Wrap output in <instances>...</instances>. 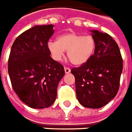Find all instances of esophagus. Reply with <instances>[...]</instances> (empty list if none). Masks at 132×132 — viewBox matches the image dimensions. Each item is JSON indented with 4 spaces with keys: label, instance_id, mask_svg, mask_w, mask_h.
<instances>
[{
    "label": "esophagus",
    "instance_id": "34e87169",
    "mask_svg": "<svg viewBox=\"0 0 132 132\" xmlns=\"http://www.w3.org/2000/svg\"><path fill=\"white\" fill-rule=\"evenodd\" d=\"M64 71H65L66 73H69L71 72V69L68 68V67H64Z\"/></svg>",
    "mask_w": 132,
    "mask_h": 132
}]
</instances>
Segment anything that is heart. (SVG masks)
<instances>
[{
  "label": "heart",
  "instance_id": "heart-1",
  "mask_svg": "<svg viewBox=\"0 0 132 132\" xmlns=\"http://www.w3.org/2000/svg\"><path fill=\"white\" fill-rule=\"evenodd\" d=\"M96 48V42L92 36L69 32L59 36L56 42H50L48 49L53 58L60 61L66 51V54L71 63L81 66L93 55Z\"/></svg>",
  "mask_w": 132,
  "mask_h": 132
}]
</instances>
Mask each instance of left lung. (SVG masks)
<instances>
[{
  "mask_svg": "<svg viewBox=\"0 0 132 132\" xmlns=\"http://www.w3.org/2000/svg\"><path fill=\"white\" fill-rule=\"evenodd\" d=\"M91 32L96 42L94 53L85 63L71 69V73L79 103L86 108H99L118 93L123 62L118 44L110 35Z\"/></svg>",
  "mask_w": 132,
  "mask_h": 132,
  "instance_id": "1",
  "label": "left lung"
}]
</instances>
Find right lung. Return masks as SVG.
Segmentation results:
<instances>
[{
	"mask_svg": "<svg viewBox=\"0 0 132 132\" xmlns=\"http://www.w3.org/2000/svg\"><path fill=\"white\" fill-rule=\"evenodd\" d=\"M54 25L35 26L20 34L12 45L8 73L12 88L21 101L33 108L50 107L56 98L63 66L50 56L49 39Z\"/></svg>",
	"mask_w": 132,
	"mask_h": 132,
	"instance_id": "1",
	"label": "right lung"
}]
</instances>
